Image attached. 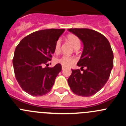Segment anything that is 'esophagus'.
Segmentation results:
<instances>
[{"label":"esophagus","instance_id":"1","mask_svg":"<svg viewBox=\"0 0 126 126\" xmlns=\"http://www.w3.org/2000/svg\"><path fill=\"white\" fill-rule=\"evenodd\" d=\"M62 70H64V69H65V67L63 66H62Z\"/></svg>","mask_w":126,"mask_h":126}]
</instances>
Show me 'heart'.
Here are the masks:
<instances>
[{"mask_svg":"<svg viewBox=\"0 0 126 126\" xmlns=\"http://www.w3.org/2000/svg\"><path fill=\"white\" fill-rule=\"evenodd\" d=\"M67 39L75 49L79 48L80 45V41L77 36L73 35V34H69L67 36ZM61 44H62V39L60 38L58 39L57 41L55 42V46H54V52H55V54H58L60 52ZM76 62V58H74V57H70V56L67 55H63L60 58L56 59V62L57 63H59L64 67L70 66Z\"/></svg>","mask_w":126,"mask_h":126,"instance_id":"obj_1","label":"heart"}]
</instances>
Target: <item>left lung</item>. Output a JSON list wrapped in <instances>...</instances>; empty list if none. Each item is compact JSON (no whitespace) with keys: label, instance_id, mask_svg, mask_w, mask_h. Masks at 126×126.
Masks as SVG:
<instances>
[{"label":"left lung","instance_id":"left-lung-1","mask_svg":"<svg viewBox=\"0 0 126 126\" xmlns=\"http://www.w3.org/2000/svg\"><path fill=\"white\" fill-rule=\"evenodd\" d=\"M70 32L82 41L83 50L77 66L71 69L68 79L71 90L76 94L88 97L96 94L109 80L113 66V53L108 39L100 33L89 29H70ZM85 67L87 69L83 70Z\"/></svg>","mask_w":126,"mask_h":126}]
</instances>
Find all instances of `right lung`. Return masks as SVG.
I'll use <instances>...</instances> for the list:
<instances>
[{
    "label": "right lung",
    "mask_w": 126,
    "mask_h": 126,
    "mask_svg": "<svg viewBox=\"0 0 126 126\" xmlns=\"http://www.w3.org/2000/svg\"><path fill=\"white\" fill-rule=\"evenodd\" d=\"M64 29H46L24 38L16 46L13 59L14 71L22 90L33 96L48 93L62 71L59 63L47 67L54 53L55 42Z\"/></svg>",
    "instance_id": "1"
}]
</instances>
